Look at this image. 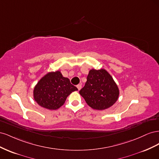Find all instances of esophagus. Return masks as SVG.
<instances>
[{"label":"esophagus","mask_w":159,"mask_h":159,"mask_svg":"<svg viewBox=\"0 0 159 159\" xmlns=\"http://www.w3.org/2000/svg\"><path fill=\"white\" fill-rule=\"evenodd\" d=\"M77 88L78 89V90H80L81 89V84H78L77 85Z\"/></svg>","instance_id":"1"}]
</instances>
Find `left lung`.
Masks as SVG:
<instances>
[{
	"label": "left lung",
	"mask_w": 159,
	"mask_h": 159,
	"mask_svg": "<svg viewBox=\"0 0 159 159\" xmlns=\"http://www.w3.org/2000/svg\"><path fill=\"white\" fill-rule=\"evenodd\" d=\"M80 94L91 108L104 110L117 102L119 90L111 75L106 70L92 69L89 71L87 81L80 91Z\"/></svg>",
	"instance_id": "1"
}]
</instances>
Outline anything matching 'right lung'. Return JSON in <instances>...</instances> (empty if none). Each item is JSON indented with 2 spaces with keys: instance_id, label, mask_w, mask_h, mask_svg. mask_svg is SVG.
Here are the masks:
<instances>
[{
  "instance_id": "add662e5",
  "label": "right lung",
  "mask_w": 159,
  "mask_h": 159,
  "mask_svg": "<svg viewBox=\"0 0 159 159\" xmlns=\"http://www.w3.org/2000/svg\"><path fill=\"white\" fill-rule=\"evenodd\" d=\"M78 90L60 71L49 72L40 80L34 89V99L40 106L56 110L65 103L68 96Z\"/></svg>"
}]
</instances>
